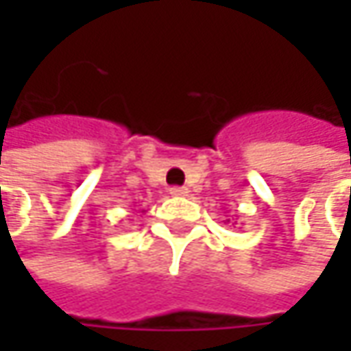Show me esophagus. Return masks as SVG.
Masks as SVG:
<instances>
[{
	"instance_id": "esophagus-1",
	"label": "esophagus",
	"mask_w": 351,
	"mask_h": 351,
	"mask_svg": "<svg viewBox=\"0 0 351 351\" xmlns=\"http://www.w3.org/2000/svg\"><path fill=\"white\" fill-rule=\"evenodd\" d=\"M169 193L173 197H183V195H187L189 191H187V187H171L169 189Z\"/></svg>"
}]
</instances>
